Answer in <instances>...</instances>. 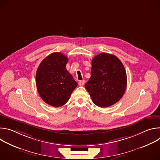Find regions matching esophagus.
I'll list each match as a JSON object with an SVG mask.
<instances>
[{
    "label": "esophagus",
    "instance_id": "obj_1",
    "mask_svg": "<svg viewBox=\"0 0 160 160\" xmlns=\"http://www.w3.org/2000/svg\"><path fill=\"white\" fill-rule=\"evenodd\" d=\"M84 83H85V80H80V81L78 82V85H79L80 86H83V85H84Z\"/></svg>",
    "mask_w": 160,
    "mask_h": 160
}]
</instances>
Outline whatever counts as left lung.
<instances>
[{
    "mask_svg": "<svg viewBox=\"0 0 160 160\" xmlns=\"http://www.w3.org/2000/svg\"><path fill=\"white\" fill-rule=\"evenodd\" d=\"M90 78L85 87L92 102L99 107H109L118 102L127 88L125 68L115 56L101 53L92 60Z\"/></svg>",
    "mask_w": 160,
    "mask_h": 160,
    "instance_id": "1",
    "label": "left lung"
}]
</instances>
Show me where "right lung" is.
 <instances>
[{"instance_id": "add662e5", "label": "right lung", "mask_w": 160, "mask_h": 160, "mask_svg": "<svg viewBox=\"0 0 160 160\" xmlns=\"http://www.w3.org/2000/svg\"><path fill=\"white\" fill-rule=\"evenodd\" d=\"M68 59L54 52L40 64L36 73V85L42 100L53 107H60L69 100L77 82L66 70Z\"/></svg>"}]
</instances>
